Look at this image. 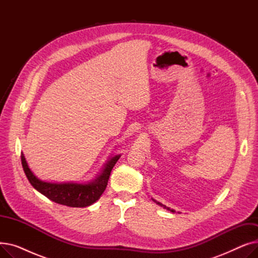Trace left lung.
<instances>
[{"label": "left lung", "instance_id": "1", "mask_svg": "<svg viewBox=\"0 0 258 258\" xmlns=\"http://www.w3.org/2000/svg\"><path fill=\"white\" fill-rule=\"evenodd\" d=\"M155 203H156V204H158L159 206H161V207H163L164 209H167V210H169L170 212H175V210H173V209H170L169 207H166L165 205H163V204H162V203H160V202H158V201H156V200H154V199H152Z\"/></svg>", "mask_w": 258, "mask_h": 258}]
</instances>
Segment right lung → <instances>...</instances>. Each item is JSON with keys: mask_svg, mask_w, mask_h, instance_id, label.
Returning a JSON list of instances; mask_svg holds the SVG:
<instances>
[{"mask_svg": "<svg viewBox=\"0 0 258 258\" xmlns=\"http://www.w3.org/2000/svg\"><path fill=\"white\" fill-rule=\"evenodd\" d=\"M120 157L121 155L112 156L107 160L97 177L88 183H53L42 181L31 171L23 153L21 155V160L27 179L38 192L60 205L69 207H88L98 201L105 190L111 171Z\"/></svg>", "mask_w": 258, "mask_h": 258, "instance_id": "right-lung-1", "label": "right lung"}]
</instances>
